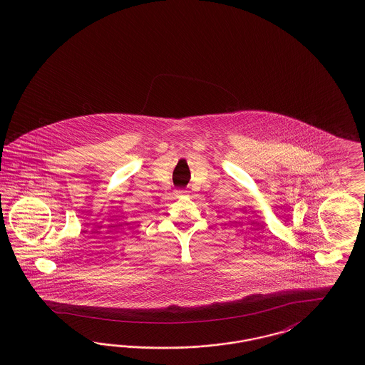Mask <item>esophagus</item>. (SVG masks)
Returning a JSON list of instances; mask_svg holds the SVG:
<instances>
[{
	"label": "esophagus",
	"mask_w": 365,
	"mask_h": 365,
	"mask_svg": "<svg viewBox=\"0 0 365 365\" xmlns=\"http://www.w3.org/2000/svg\"><path fill=\"white\" fill-rule=\"evenodd\" d=\"M176 192V195H183V194H186L187 191L186 190H176L175 191Z\"/></svg>",
	"instance_id": "1"
}]
</instances>
